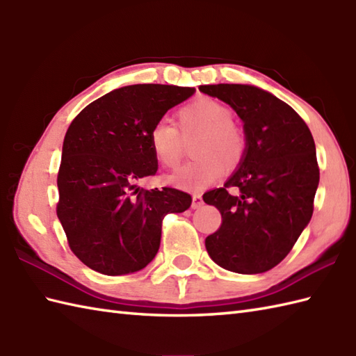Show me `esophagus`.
<instances>
[{
    "label": "esophagus",
    "instance_id": "esophagus-1",
    "mask_svg": "<svg viewBox=\"0 0 356 356\" xmlns=\"http://www.w3.org/2000/svg\"><path fill=\"white\" fill-rule=\"evenodd\" d=\"M202 205H203L202 195H200V194H194V195H193V205H191V208H193V209H199Z\"/></svg>",
    "mask_w": 356,
    "mask_h": 356
}]
</instances>
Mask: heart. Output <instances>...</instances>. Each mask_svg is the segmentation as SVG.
Wrapping results in <instances>:
<instances>
[{
    "label": "heart",
    "instance_id": "1",
    "mask_svg": "<svg viewBox=\"0 0 356 356\" xmlns=\"http://www.w3.org/2000/svg\"><path fill=\"white\" fill-rule=\"evenodd\" d=\"M232 122L234 113L228 105L211 97H200L179 110V128L168 120H159L151 127L148 134L151 153L163 168L176 170L184 154L182 136L191 138L197 134L193 153L199 157L185 165L170 182L185 190H202L220 177L222 163L232 168L245 156V138Z\"/></svg>",
    "mask_w": 356,
    "mask_h": 356
}]
</instances>
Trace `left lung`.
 <instances>
[{"instance_id": "8db88e82", "label": "left lung", "mask_w": 356, "mask_h": 356, "mask_svg": "<svg viewBox=\"0 0 356 356\" xmlns=\"http://www.w3.org/2000/svg\"><path fill=\"white\" fill-rule=\"evenodd\" d=\"M243 120L246 149L223 188L203 194L222 214L205 246L218 266L261 274L282 261L307 226L320 182L315 142L291 105L261 88L200 86Z\"/></svg>"}]
</instances>
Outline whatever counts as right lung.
Segmentation results:
<instances>
[{"mask_svg":"<svg viewBox=\"0 0 356 356\" xmlns=\"http://www.w3.org/2000/svg\"><path fill=\"white\" fill-rule=\"evenodd\" d=\"M190 87L136 84L104 95L73 119L58 171L56 214L72 252L104 275L140 270L161 246L162 220L184 213L191 195L176 188L143 190L157 162L148 134Z\"/></svg>","mask_w":356,"mask_h":356,"instance_id":"add662e5","label":"right lung"}]
</instances>
